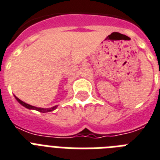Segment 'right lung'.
I'll use <instances>...</instances> for the list:
<instances>
[{"label":"right lung","mask_w":160,"mask_h":160,"mask_svg":"<svg viewBox=\"0 0 160 160\" xmlns=\"http://www.w3.org/2000/svg\"><path fill=\"white\" fill-rule=\"evenodd\" d=\"M16 98V100L20 103L21 105H23L24 107H25L26 108H28V109H33V110H37V111L40 112H52L53 111L54 109H56V108L58 107V106H54V107L51 108H37V107H34V106H32V105H29L28 103H26V102H23L21 101L19 98H18L17 97H15Z\"/></svg>","instance_id":"add662e5"}]
</instances>
